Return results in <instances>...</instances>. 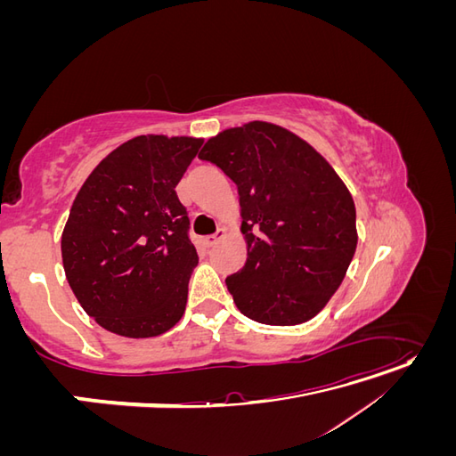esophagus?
<instances>
[{
	"label": "esophagus",
	"mask_w": 456,
	"mask_h": 456,
	"mask_svg": "<svg viewBox=\"0 0 456 456\" xmlns=\"http://www.w3.org/2000/svg\"><path fill=\"white\" fill-rule=\"evenodd\" d=\"M224 236H226V230L220 228V230L215 233V236H207V238H205V245H207V247H215Z\"/></svg>",
	"instance_id": "obj_1"
}]
</instances>
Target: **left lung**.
Instances as JSON below:
<instances>
[{
    "label": "left lung",
    "instance_id": "left-lung-1",
    "mask_svg": "<svg viewBox=\"0 0 456 456\" xmlns=\"http://www.w3.org/2000/svg\"><path fill=\"white\" fill-rule=\"evenodd\" d=\"M200 159L238 186L247 260L226 278L238 310L266 325L312 320L355 253V205L346 184L306 141L266 121L218 133Z\"/></svg>",
    "mask_w": 456,
    "mask_h": 456
}]
</instances>
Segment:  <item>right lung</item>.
<instances>
[{
	"mask_svg": "<svg viewBox=\"0 0 456 456\" xmlns=\"http://www.w3.org/2000/svg\"><path fill=\"white\" fill-rule=\"evenodd\" d=\"M203 139L142 134L96 165L62 232L66 280L93 320L129 338L181 320L198 253L176 196Z\"/></svg>",
	"mask_w": 456,
	"mask_h": 456,
	"instance_id": "right-lung-1",
	"label": "right lung"
}]
</instances>
